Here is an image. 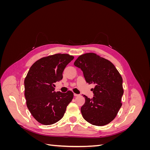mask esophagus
<instances>
[{
	"label": "esophagus",
	"mask_w": 150,
	"mask_h": 150,
	"mask_svg": "<svg viewBox=\"0 0 150 150\" xmlns=\"http://www.w3.org/2000/svg\"><path fill=\"white\" fill-rule=\"evenodd\" d=\"M74 96H75V97H77V96H79L80 95L79 94H76V93H74Z\"/></svg>",
	"instance_id": "obj_1"
}]
</instances>
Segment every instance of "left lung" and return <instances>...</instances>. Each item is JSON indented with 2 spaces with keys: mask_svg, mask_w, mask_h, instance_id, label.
<instances>
[{
  "mask_svg": "<svg viewBox=\"0 0 150 150\" xmlns=\"http://www.w3.org/2000/svg\"><path fill=\"white\" fill-rule=\"evenodd\" d=\"M74 64L82 70L86 83L96 84L91 89L92 99L83 96L85 103L81 111L84 119L96 126L110 123L122 106L124 91L120 72L111 61L93 52L79 56Z\"/></svg>",
  "mask_w": 150,
  "mask_h": 150,
  "instance_id": "1",
  "label": "left lung"
}]
</instances>
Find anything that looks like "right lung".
<instances>
[{
	"instance_id": "add662e5",
	"label": "right lung",
	"mask_w": 150,
	"mask_h": 150,
	"mask_svg": "<svg viewBox=\"0 0 150 150\" xmlns=\"http://www.w3.org/2000/svg\"><path fill=\"white\" fill-rule=\"evenodd\" d=\"M74 59L67 54L40 58L30 67L24 79L25 98L30 112L40 123L52 125L64 116L73 93L54 91V83L62 79L66 66Z\"/></svg>"
}]
</instances>
